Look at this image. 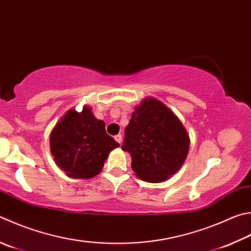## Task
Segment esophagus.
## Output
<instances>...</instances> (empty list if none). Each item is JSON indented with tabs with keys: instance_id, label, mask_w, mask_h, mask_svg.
Instances as JSON below:
<instances>
[{
	"instance_id": "obj_1",
	"label": "esophagus",
	"mask_w": 251,
	"mask_h": 251,
	"mask_svg": "<svg viewBox=\"0 0 251 251\" xmlns=\"http://www.w3.org/2000/svg\"><path fill=\"white\" fill-rule=\"evenodd\" d=\"M114 139H115L118 144H122V140H123V138H122V135H121V134L116 135L115 137H114Z\"/></svg>"
}]
</instances>
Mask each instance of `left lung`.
<instances>
[{
    "label": "left lung",
    "instance_id": "1",
    "mask_svg": "<svg viewBox=\"0 0 251 251\" xmlns=\"http://www.w3.org/2000/svg\"><path fill=\"white\" fill-rule=\"evenodd\" d=\"M190 138L169 107L146 98L135 107L122 145L131 157V169L146 182H162L175 175L189 153Z\"/></svg>",
    "mask_w": 251,
    "mask_h": 251
}]
</instances>
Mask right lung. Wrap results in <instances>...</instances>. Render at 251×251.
Segmentation results:
<instances>
[{
	"label": "right lung",
	"instance_id": "right-lung-1",
	"mask_svg": "<svg viewBox=\"0 0 251 251\" xmlns=\"http://www.w3.org/2000/svg\"><path fill=\"white\" fill-rule=\"evenodd\" d=\"M54 162L74 179H91L101 172L113 149L120 147L105 130V123L93 115L90 106L74 108L62 116L50 134Z\"/></svg>",
	"mask_w": 251,
	"mask_h": 251
}]
</instances>
